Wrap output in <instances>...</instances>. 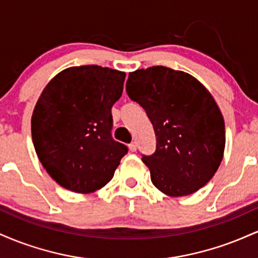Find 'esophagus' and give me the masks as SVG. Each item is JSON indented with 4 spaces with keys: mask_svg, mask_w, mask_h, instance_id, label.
Instances as JSON below:
<instances>
[{
    "mask_svg": "<svg viewBox=\"0 0 258 258\" xmlns=\"http://www.w3.org/2000/svg\"><path fill=\"white\" fill-rule=\"evenodd\" d=\"M128 148L132 153L136 152V150H137V143H136V142H132L131 144H128Z\"/></svg>",
    "mask_w": 258,
    "mask_h": 258,
    "instance_id": "34e87169",
    "label": "esophagus"
}]
</instances>
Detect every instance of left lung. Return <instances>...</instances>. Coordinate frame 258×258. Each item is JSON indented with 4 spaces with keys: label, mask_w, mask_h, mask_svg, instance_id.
<instances>
[{
    "label": "left lung",
    "mask_w": 258,
    "mask_h": 258,
    "mask_svg": "<svg viewBox=\"0 0 258 258\" xmlns=\"http://www.w3.org/2000/svg\"><path fill=\"white\" fill-rule=\"evenodd\" d=\"M128 97L153 123L156 150L143 155L153 184L168 197L193 194L220 166L226 146L222 112L205 86L166 67L130 73Z\"/></svg>",
    "instance_id": "1"
}]
</instances>
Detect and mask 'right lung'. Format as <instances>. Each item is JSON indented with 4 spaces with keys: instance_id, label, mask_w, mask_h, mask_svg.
I'll return each mask as SVG.
<instances>
[{
    "instance_id": "add662e5",
    "label": "right lung",
    "mask_w": 258,
    "mask_h": 258,
    "mask_svg": "<svg viewBox=\"0 0 258 258\" xmlns=\"http://www.w3.org/2000/svg\"><path fill=\"white\" fill-rule=\"evenodd\" d=\"M126 74L98 65L68 68L41 93L31 117L35 150L47 173L75 193H93L128 149L111 137V108Z\"/></svg>"
}]
</instances>
